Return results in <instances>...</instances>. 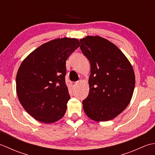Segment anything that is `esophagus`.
<instances>
[{"label":"esophagus","instance_id":"1","mask_svg":"<svg viewBox=\"0 0 155 155\" xmlns=\"http://www.w3.org/2000/svg\"><path fill=\"white\" fill-rule=\"evenodd\" d=\"M71 86L72 88H74L75 87H77V85L78 84V82H71Z\"/></svg>","mask_w":155,"mask_h":155}]
</instances>
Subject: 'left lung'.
Segmentation results:
<instances>
[{"mask_svg": "<svg viewBox=\"0 0 155 155\" xmlns=\"http://www.w3.org/2000/svg\"><path fill=\"white\" fill-rule=\"evenodd\" d=\"M81 49L91 64L89 93L83 110L94 121L113 119L132 98L135 75L130 62L113 42L99 36L81 38Z\"/></svg>", "mask_w": 155, "mask_h": 155, "instance_id": "left-lung-1", "label": "left lung"}]
</instances>
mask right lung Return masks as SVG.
I'll list each match as a JSON object with an SVG mask.
<instances>
[{
  "instance_id": "obj_1",
  "label": "right lung",
  "mask_w": 155,
  "mask_h": 155,
  "mask_svg": "<svg viewBox=\"0 0 155 155\" xmlns=\"http://www.w3.org/2000/svg\"><path fill=\"white\" fill-rule=\"evenodd\" d=\"M77 38H57L26 57L16 74L20 103L35 119L51 124L63 117L70 99L65 83L66 61L78 47Z\"/></svg>"
}]
</instances>
